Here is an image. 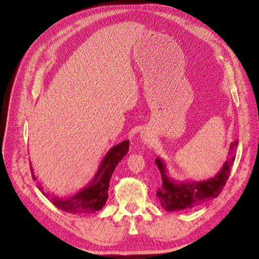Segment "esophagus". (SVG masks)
Wrapping results in <instances>:
<instances>
[{"label":"esophagus","mask_w":259,"mask_h":259,"mask_svg":"<svg viewBox=\"0 0 259 259\" xmlns=\"http://www.w3.org/2000/svg\"><path fill=\"white\" fill-rule=\"evenodd\" d=\"M141 139H142L144 144H150L151 143V138L149 137V135H147L146 133L141 134Z\"/></svg>","instance_id":"esophagus-1"}]
</instances>
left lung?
Here are the masks:
<instances>
[{
  "label": "left lung",
  "instance_id": "obj_1",
  "mask_svg": "<svg viewBox=\"0 0 259 259\" xmlns=\"http://www.w3.org/2000/svg\"><path fill=\"white\" fill-rule=\"evenodd\" d=\"M237 146L238 141L230 144V158L225 161L221 170L213 178L205 181L180 182L171 178L166 161L157 156L155 162L162 182L161 188L157 191V197L161 207L168 212L187 210L217 197L229 178L230 169L235 160V150Z\"/></svg>",
  "mask_w": 259,
  "mask_h": 259
}]
</instances>
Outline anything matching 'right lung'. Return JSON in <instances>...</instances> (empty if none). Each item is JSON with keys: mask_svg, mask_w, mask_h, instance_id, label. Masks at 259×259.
I'll return each mask as SVG.
<instances>
[{"mask_svg": "<svg viewBox=\"0 0 259 259\" xmlns=\"http://www.w3.org/2000/svg\"><path fill=\"white\" fill-rule=\"evenodd\" d=\"M128 149L129 141H122L121 143L113 146L102 159L97 173L94 174L89 184L81 188L77 193L68 198H59L57 196H52L49 192H45L42 185L36 181L37 178L34 175L30 162L32 180L36 182L39 191L59 209L71 214L95 213L105 206L108 199V189L110 186L109 183H110L112 173L118 162L128 153Z\"/></svg>", "mask_w": 259, "mask_h": 259, "instance_id": "right-lung-1", "label": "right lung"}]
</instances>
